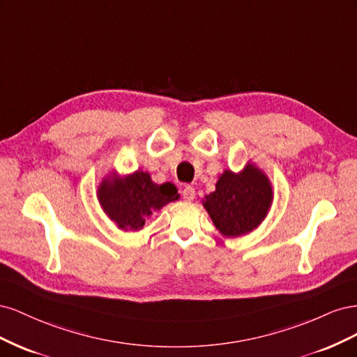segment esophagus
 <instances>
[{
    "label": "esophagus",
    "mask_w": 357,
    "mask_h": 357,
    "mask_svg": "<svg viewBox=\"0 0 357 357\" xmlns=\"http://www.w3.org/2000/svg\"><path fill=\"white\" fill-rule=\"evenodd\" d=\"M181 195H183V199L190 202L195 199V189H193L192 186H185V189H183V192H181Z\"/></svg>",
    "instance_id": "obj_1"
}]
</instances>
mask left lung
Masks as SVG:
<instances>
[{
  "label": "left lung",
  "instance_id": "8db88e82",
  "mask_svg": "<svg viewBox=\"0 0 357 357\" xmlns=\"http://www.w3.org/2000/svg\"><path fill=\"white\" fill-rule=\"evenodd\" d=\"M274 201L273 185L265 172L247 162L240 172L225 169L215 190L202 199L215 229L226 238L255 231L268 215Z\"/></svg>",
  "mask_w": 357,
  "mask_h": 357
}]
</instances>
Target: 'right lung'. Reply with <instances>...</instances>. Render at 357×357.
I'll use <instances>...</instances> for the list:
<instances>
[{
  "label": "right lung",
  "mask_w": 357,
  "mask_h": 357,
  "mask_svg": "<svg viewBox=\"0 0 357 357\" xmlns=\"http://www.w3.org/2000/svg\"><path fill=\"white\" fill-rule=\"evenodd\" d=\"M96 198L107 218L122 231L143 229L146 219L180 198L172 183H156L147 171L137 169L121 176L116 169L107 174L96 190Z\"/></svg>",
  "instance_id": "1"
}]
</instances>
